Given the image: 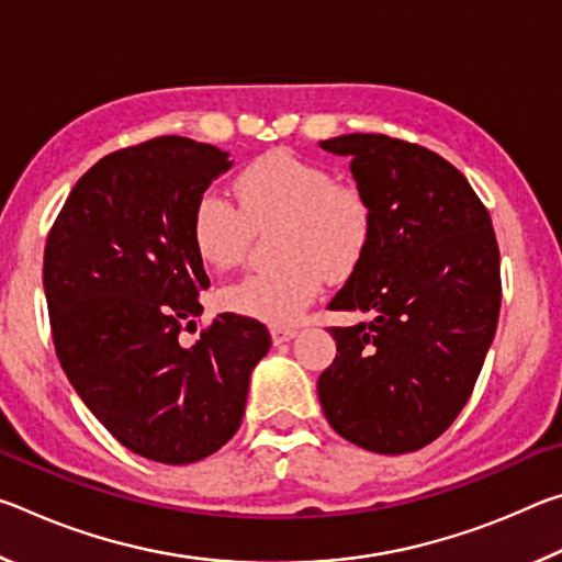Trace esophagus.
Masks as SVG:
<instances>
[{
  "instance_id": "obj_1",
  "label": "esophagus",
  "mask_w": 562,
  "mask_h": 562,
  "mask_svg": "<svg viewBox=\"0 0 562 562\" xmlns=\"http://www.w3.org/2000/svg\"><path fill=\"white\" fill-rule=\"evenodd\" d=\"M270 335H272L274 345H282V341L294 339V335H297V327H272Z\"/></svg>"
}]
</instances>
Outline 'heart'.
<instances>
[{
  "label": "heart",
  "mask_w": 562,
  "mask_h": 562,
  "mask_svg": "<svg viewBox=\"0 0 562 562\" xmlns=\"http://www.w3.org/2000/svg\"><path fill=\"white\" fill-rule=\"evenodd\" d=\"M237 209L207 190L190 215L195 252L215 270L245 258L252 227L282 221L278 268L247 272L223 290V304L274 327L292 325L317 300L327 278L345 280L372 240V205L359 188L337 183L312 160L270 150L235 178Z\"/></svg>",
  "instance_id": "obj_1"
}]
</instances>
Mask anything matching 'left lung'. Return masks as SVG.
<instances>
[{
	"instance_id": "obj_1",
	"label": "left lung",
	"mask_w": 562,
	"mask_h": 562,
	"mask_svg": "<svg viewBox=\"0 0 562 562\" xmlns=\"http://www.w3.org/2000/svg\"><path fill=\"white\" fill-rule=\"evenodd\" d=\"M351 158L372 205V240L329 310L372 322L329 327L322 412L341 439L408 453L449 429L469 402L501 312V255L469 180L434 150L382 133L319 144Z\"/></svg>"
}]
</instances>
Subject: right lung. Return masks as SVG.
I'll return each instance as SVG.
<instances>
[{"label":"right lung","mask_w":562,"mask_h":562,"mask_svg":"<svg viewBox=\"0 0 562 562\" xmlns=\"http://www.w3.org/2000/svg\"><path fill=\"white\" fill-rule=\"evenodd\" d=\"M231 168L221 148L158 136L93 164L44 247L56 357L76 394L128 451L183 465L240 429L247 386L270 331L225 312L201 329L203 258L190 215Z\"/></svg>","instance_id":"obj_1"}]
</instances>
